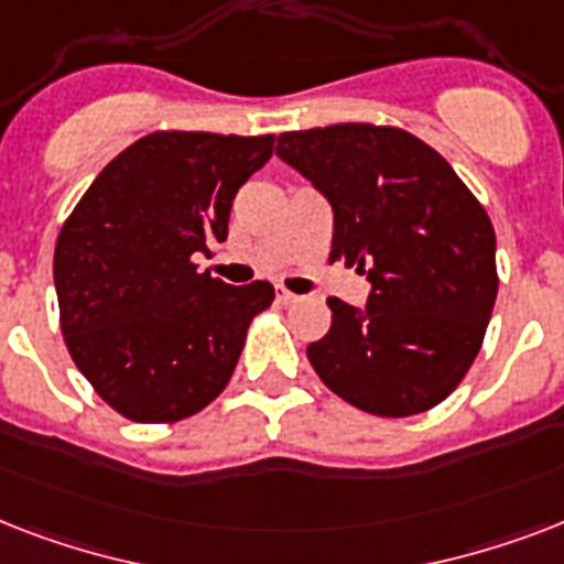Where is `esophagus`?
Returning a JSON list of instances; mask_svg holds the SVG:
<instances>
[{
	"label": "esophagus",
	"mask_w": 564,
	"mask_h": 564,
	"mask_svg": "<svg viewBox=\"0 0 564 564\" xmlns=\"http://www.w3.org/2000/svg\"><path fill=\"white\" fill-rule=\"evenodd\" d=\"M274 299H278V304H295V301H299V295H295V292H290V290H283V286H278Z\"/></svg>",
	"instance_id": "34e87169"
}]
</instances>
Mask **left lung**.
<instances>
[{"label":"left lung","instance_id":"left-lung-1","mask_svg":"<svg viewBox=\"0 0 564 564\" xmlns=\"http://www.w3.org/2000/svg\"><path fill=\"white\" fill-rule=\"evenodd\" d=\"M274 152L334 207L330 260L371 283L366 307L327 299L330 330L307 345L322 383L383 419L445 401L498 299L489 213L436 149L401 128L286 131Z\"/></svg>","mask_w":564,"mask_h":564}]
</instances>
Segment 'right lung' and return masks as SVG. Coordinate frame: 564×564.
Instances as JSON below:
<instances>
[{"mask_svg": "<svg viewBox=\"0 0 564 564\" xmlns=\"http://www.w3.org/2000/svg\"><path fill=\"white\" fill-rule=\"evenodd\" d=\"M274 137L154 131L119 152L55 246L61 330L101 401L143 424L181 421L228 386L251 318L274 301L198 272L228 239L237 189Z\"/></svg>", "mask_w": 564, "mask_h": 564, "instance_id": "obj_1", "label": "right lung"}]
</instances>
